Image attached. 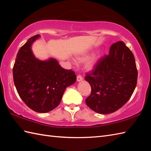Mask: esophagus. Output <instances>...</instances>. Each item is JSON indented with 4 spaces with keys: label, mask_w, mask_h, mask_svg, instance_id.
Masks as SVG:
<instances>
[{
    "label": "esophagus",
    "mask_w": 151,
    "mask_h": 151,
    "mask_svg": "<svg viewBox=\"0 0 151 151\" xmlns=\"http://www.w3.org/2000/svg\"><path fill=\"white\" fill-rule=\"evenodd\" d=\"M83 80L82 76L81 75H78L77 77H76V81H77V82H81Z\"/></svg>",
    "instance_id": "obj_1"
}]
</instances>
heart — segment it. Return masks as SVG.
I'll return each mask as SVG.
<instances>
[{
    "mask_svg": "<svg viewBox=\"0 0 151 151\" xmlns=\"http://www.w3.org/2000/svg\"><path fill=\"white\" fill-rule=\"evenodd\" d=\"M89 57H90V54L84 53L75 56V60L78 63H83L88 59V60H87V61L85 63V69L88 71H92L97 67L101 58V52H98L93 54L90 58ZM89 57V59L88 58Z\"/></svg>",
    "mask_w": 151,
    "mask_h": 151,
    "instance_id": "1",
    "label": "heart"
}]
</instances>
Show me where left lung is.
<instances>
[{
    "label": "left lung",
    "instance_id": "1",
    "mask_svg": "<svg viewBox=\"0 0 151 151\" xmlns=\"http://www.w3.org/2000/svg\"><path fill=\"white\" fill-rule=\"evenodd\" d=\"M137 70L132 52L123 41L113 44L85 80L91 87L86 103L100 114L113 113L129 100L135 89Z\"/></svg>",
    "mask_w": 151,
    "mask_h": 151
}]
</instances>
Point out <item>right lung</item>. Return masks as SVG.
Here are the masks:
<instances>
[{
  "label": "right lung",
  "mask_w": 151,
  "mask_h": 151,
  "mask_svg": "<svg viewBox=\"0 0 151 151\" xmlns=\"http://www.w3.org/2000/svg\"><path fill=\"white\" fill-rule=\"evenodd\" d=\"M40 38L36 35L21 47L13 68L16 89L28 107L39 113H47L59 105L65 89L73 84L76 76L65 70L54 58L41 60L35 56L32 47Z\"/></svg>",
  "instance_id": "obj_1"
}]
</instances>
